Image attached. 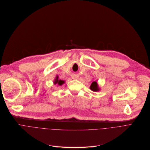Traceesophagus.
Masks as SVG:
<instances>
[{"label":"esophagus","mask_w":150,"mask_h":150,"mask_svg":"<svg viewBox=\"0 0 150 150\" xmlns=\"http://www.w3.org/2000/svg\"><path fill=\"white\" fill-rule=\"evenodd\" d=\"M72 78H73V79H77V77H76V76H74Z\"/></svg>","instance_id":"34e87169"}]
</instances>
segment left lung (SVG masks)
Masks as SVG:
<instances>
[{
	"label": "left lung",
	"instance_id": "1",
	"mask_svg": "<svg viewBox=\"0 0 150 150\" xmlns=\"http://www.w3.org/2000/svg\"><path fill=\"white\" fill-rule=\"evenodd\" d=\"M90 88H91V91L93 92H98L100 91V88L99 87L98 84L96 81H93L92 84L91 85V87H90Z\"/></svg>",
	"mask_w": 150,
	"mask_h": 150
}]
</instances>
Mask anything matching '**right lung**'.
I'll return each mask as SVG.
<instances>
[{"instance_id":"1","label":"right lung","mask_w":150,"mask_h":150,"mask_svg":"<svg viewBox=\"0 0 150 150\" xmlns=\"http://www.w3.org/2000/svg\"><path fill=\"white\" fill-rule=\"evenodd\" d=\"M65 82H64V81H63V80H61V79H58V76H56V78H55V79H54V84H58L59 86H62V85H63L64 83Z\"/></svg>"}]
</instances>
